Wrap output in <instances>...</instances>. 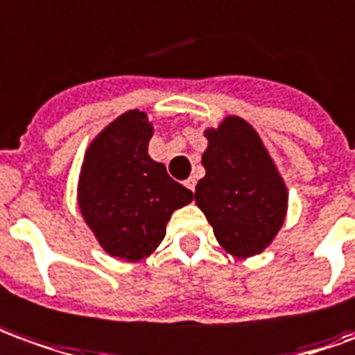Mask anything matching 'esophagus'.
I'll return each mask as SVG.
<instances>
[{
	"instance_id": "obj_1",
	"label": "esophagus",
	"mask_w": 355,
	"mask_h": 355,
	"mask_svg": "<svg viewBox=\"0 0 355 355\" xmlns=\"http://www.w3.org/2000/svg\"><path fill=\"white\" fill-rule=\"evenodd\" d=\"M185 187L189 189V191H195V180L189 178V180H185Z\"/></svg>"
}]
</instances>
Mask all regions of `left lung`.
I'll list each match as a JSON object with an SVG mask.
<instances>
[{
    "label": "left lung",
    "instance_id": "left-lung-1",
    "mask_svg": "<svg viewBox=\"0 0 355 355\" xmlns=\"http://www.w3.org/2000/svg\"><path fill=\"white\" fill-rule=\"evenodd\" d=\"M202 153L205 178L195 202L205 212L226 253L248 259L263 253L284 226L288 187L255 127L226 116L207 127Z\"/></svg>",
    "mask_w": 355,
    "mask_h": 355
}]
</instances>
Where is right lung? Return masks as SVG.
I'll list each match as a JSON object with an SVG mask.
<instances>
[{
  "label": "right lung",
  "mask_w": 355,
  "mask_h": 355,
  "mask_svg": "<svg viewBox=\"0 0 355 355\" xmlns=\"http://www.w3.org/2000/svg\"><path fill=\"white\" fill-rule=\"evenodd\" d=\"M153 133L146 112L117 116L87 146L77 183V205L100 248L127 263L150 255L173 210L193 201V193L150 158Z\"/></svg>",
  "instance_id": "right-lung-1"
}]
</instances>
